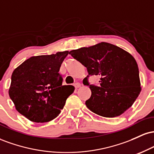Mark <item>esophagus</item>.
<instances>
[{
  "label": "esophagus",
  "instance_id": "34e87169",
  "mask_svg": "<svg viewBox=\"0 0 154 154\" xmlns=\"http://www.w3.org/2000/svg\"><path fill=\"white\" fill-rule=\"evenodd\" d=\"M75 85V88H78L80 87L81 85H80V83H79V82H76V83H75V85Z\"/></svg>",
  "mask_w": 154,
  "mask_h": 154
}]
</instances>
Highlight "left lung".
Returning a JSON list of instances; mask_svg holds the SVG:
<instances>
[{
	"instance_id": "8db88e82",
	"label": "left lung",
	"mask_w": 154,
	"mask_h": 154,
	"mask_svg": "<svg viewBox=\"0 0 154 154\" xmlns=\"http://www.w3.org/2000/svg\"><path fill=\"white\" fill-rule=\"evenodd\" d=\"M87 68L83 84L90 86L91 96L85 101L90 110L104 117L121 115L133 104L141 91L139 69L132 55L108 43L69 52ZM101 77L100 86L89 84L90 75Z\"/></svg>"
}]
</instances>
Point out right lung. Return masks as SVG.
Returning <instances> with one entry per match:
<instances>
[{
    "label": "right lung",
    "mask_w": 154,
    "mask_h": 154,
    "mask_svg": "<svg viewBox=\"0 0 154 154\" xmlns=\"http://www.w3.org/2000/svg\"><path fill=\"white\" fill-rule=\"evenodd\" d=\"M69 51L32 56L15 69L8 91L16 109L34 122H47L59 116L74 92L72 85H62L59 73Z\"/></svg>",
    "instance_id": "right-lung-1"
}]
</instances>
